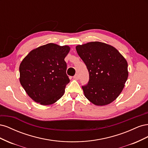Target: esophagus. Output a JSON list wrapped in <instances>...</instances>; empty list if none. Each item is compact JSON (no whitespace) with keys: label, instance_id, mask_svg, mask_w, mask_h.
Masks as SVG:
<instances>
[{"label":"esophagus","instance_id":"1","mask_svg":"<svg viewBox=\"0 0 148 148\" xmlns=\"http://www.w3.org/2000/svg\"><path fill=\"white\" fill-rule=\"evenodd\" d=\"M73 79H75V80H78L79 79V75H78V74H76L73 77Z\"/></svg>","mask_w":148,"mask_h":148}]
</instances>
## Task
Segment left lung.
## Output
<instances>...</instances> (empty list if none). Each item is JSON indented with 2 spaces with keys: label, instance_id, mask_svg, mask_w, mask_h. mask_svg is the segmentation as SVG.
Returning a JSON list of instances; mask_svg holds the SVG:
<instances>
[{
  "label": "left lung",
  "instance_id": "left-lung-1",
  "mask_svg": "<svg viewBox=\"0 0 148 148\" xmlns=\"http://www.w3.org/2000/svg\"><path fill=\"white\" fill-rule=\"evenodd\" d=\"M86 65L88 83L83 86L84 96L96 106H106L117 99L127 82L126 59L114 47L95 41L76 46Z\"/></svg>",
  "mask_w": 148,
  "mask_h": 148
}]
</instances>
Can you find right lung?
I'll return each mask as SVG.
<instances>
[{
    "label": "right lung",
    "instance_id": "1",
    "mask_svg": "<svg viewBox=\"0 0 148 148\" xmlns=\"http://www.w3.org/2000/svg\"><path fill=\"white\" fill-rule=\"evenodd\" d=\"M70 47L49 43L31 51L20 65V82L27 95L42 106L51 105L64 95L70 82L64 59Z\"/></svg>",
    "mask_w": 148,
    "mask_h": 148
}]
</instances>
